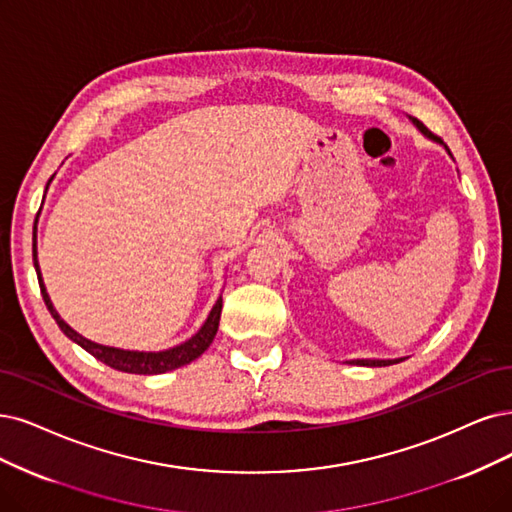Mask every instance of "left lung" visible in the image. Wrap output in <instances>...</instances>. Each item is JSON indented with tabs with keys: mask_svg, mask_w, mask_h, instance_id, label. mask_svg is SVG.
I'll use <instances>...</instances> for the list:
<instances>
[{
	"mask_svg": "<svg viewBox=\"0 0 512 512\" xmlns=\"http://www.w3.org/2000/svg\"><path fill=\"white\" fill-rule=\"evenodd\" d=\"M413 124L415 126H418L422 132H424V135L426 137H430V139H434V135H432V132L420 122V120H413ZM445 149L449 151V147L445 145ZM449 156H451V151H449ZM403 361V358H394V361H365V358H363V361H352L354 365H361V367H386V365H394V363H401Z\"/></svg>",
	"mask_w": 512,
	"mask_h": 512,
	"instance_id": "8db88e82",
	"label": "left lung"
}]
</instances>
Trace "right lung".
<instances>
[{
  "mask_svg": "<svg viewBox=\"0 0 512 512\" xmlns=\"http://www.w3.org/2000/svg\"><path fill=\"white\" fill-rule=\"evenodd\" d=\"M37 223V219H35ZM35 230V227H33ZM33 266L37 272V280H40V289H42V297L46 301V308L50 310L52 318L56 320V325L61 327V331L75 342L78 346H82L86 352H90L97 361L105 363L111 369H118L124 373H139V375H158V373H166V371H173L179 369L183 365H189L192 361L213 344V339L217 335L219 329V318H221V306L223 301L221 297L217 299V304L213 306L211 314H208L206 323L200 327V331L196 335H192L187 339V342L170 348V350H162V352H135V350H120V348H111V346H101V344H94L90 339L82 337L78 331H73L65 320L59 316V312L54 310L52 301L46 293L44 287V280L40 274V263H37V251H35V232H33Z\"/></svg>",
  "mask_w": 512,
  "mask_h": 512,
  "instance_id": "add662e5",
  "label": "right lung"
}]
</instances>
